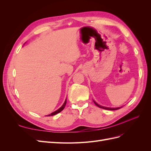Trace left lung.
Here are the masks:
<instances>
[{
  "instance_id": "1",
  "label": "left lung",
  "mask_w": 151,
  "mask_h": 151,
  "mask_svg": "<svg viewBox=\"0 0 151 151\" xmlns=\"http://www.w3.org/2000/svg\"><path fill=\"white\" fill-rule=\"evenodd\" d=\"M93 101H94V104L96 105L97 106H98L99 108H103V109H107V110H116V109H120V108H121L122 106H121V107H117V108H109V107H105V106H101V105H100V104H98L95 101H94L93 100Z\"/></svg>"
}]
</instances>
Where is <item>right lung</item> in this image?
I'll use <instances>...</instances> for the list:
<instances>
[{
  "instance_id": "add662e5",
  "label": "right lung",
  "mask_w": 151,
  "mask_h": 151,
  "mask_svg": "<svg viewBox=\"0 0 151 151\" xmlns=\"http://www.w3.org/2000/svg\"><path fill=\"white\" fill-rule=\"evenodd\" d=\"M66 103H67V98L65 99V101H64V103H63V104H62V106L59 108V109H58L57 110H56V111H55L54 112H53V113H50V114H49L48 115H47V116H53V115H57V114H58V113H60V112H61L63 109H64V108H65V105H66Z\"/></svg>"
}]
</instances>
